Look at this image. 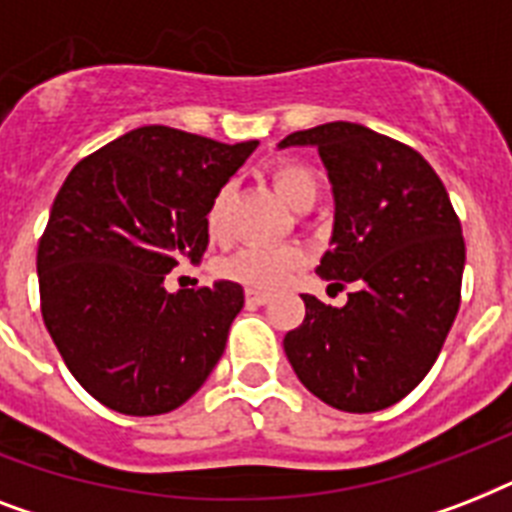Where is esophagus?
I'll return each mask as SVG.
<instances>
[{
    "mask_svg": "<svg viewBox=\"0 0 512 512\" xmlns=\"http://www.w3.org/2000/svg\"><path fill=\"white\" fill-rule=\"evenodd\" d=\"M247 303L265 305L271 303V295H268V292H260V289H247Z\"/></svg>",
    "mask_w": 512,
    "mask_h": 512,
    "instance_id": "1",
    "label": "esophagus"
}]
</instances>
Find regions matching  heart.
Instances as JSON below:
<instances>
[{"mask_svg":"<svg viewBox=\"0 0 512 512\" xmlns=\"http://www.w3.org/2000/svg\"><path fill=\"white\" fill-rule=\"evenodd\" d=\"M273 188L292 209H311L319 199V180L305 164L281 162L273 167ZM231 204V191L220 188L207 209V225L212 236H220L225 228V215ZM303 265V252L297 247H249L241 249L231 260H225V276L241 281L252 289H276Z\"/></svg>","mask_w":512,"mask_h":512,"instance_id":"1","label":"heart"}]
</instances>
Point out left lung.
<instances>
[{"label": "left lung", "instance_id": "8db88e82", "mask_svg": "<svg viewBox=\"0 0 512 512\" xmlns=\"http://www.w3.org/2000/svg\"><path fill=\"white\" fill-rule=\"evenodd\" d=\"M289 146L319 148L335 223L316 273L353 292L342 308L303 295L284 353L324 404L380 412L420 385L460 311L462 225L433 167L364 124H319L279 143Z\"/></svg>", "mask_w": 512, "mask_h": 512}]
</instances>
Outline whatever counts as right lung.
Listing matches in <instances>:
<instances>
[{
  "label": "right lung",
  "instance_id": "1",
  "mask_svg": "<svg viewBox=\"0 0 512 512\" xmlns=\"http://www.w3.org/2000/svg\"><path fill=\"white\" fill-rule=\"evenodd\" d=\"M255 148L148 124L68 172L36 252L42 319L108 409L172 412L223 356L241 284L167 292L164 279L180 260L199 263L209 204Z\"/></svg>",
  "mask_w": 512,
  "mask_h": 512
}]
</instances>
